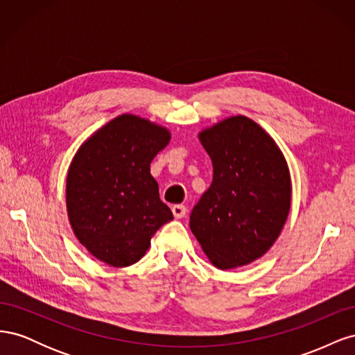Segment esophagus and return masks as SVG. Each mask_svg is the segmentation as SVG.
Here are the masks:
<instances>
[{
	"instance_id": "1",
	"label": "esophagus",
	"mask_w": 355,
	"mask_h": 355,
	"mask_svg": "<svg viewBox=\"0 0 355 355\" xmlns=\"http://www.w3.org/2000/svg\"><path fill=\"white\" fill-rule=\"evenodd\" d=\"M171 211H173L176 219H180V218H184L185 214H187V207L184 206V204H176V206L171 207Z\"/></svg>"
}]
</instances>
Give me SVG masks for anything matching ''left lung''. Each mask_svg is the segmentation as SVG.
<instances>
[{
  "label": "left lung",
  "mask_w": 355,
  "mask_h": 355,
  "mask_svg": "<svg viewBox=\"0 0 355 355\" xmlns=\"http://www.w3.org/2000/svg\"><path fill=\"white\" fill-rule=\"evenodd\" d=\"M213 164V182L192 209L189 227L219 270L259 259L280 235L290 211L287 161L265 128L244 115L198 133Z\"/></svg>",
  "instance_id": "left-lung-1"
}]
</instances>
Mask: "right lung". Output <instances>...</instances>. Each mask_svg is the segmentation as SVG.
Masks as SVG:
<instances>
[{"label":"right lung","mask_w":355,"mask_h":355,"mask_svg":"<svg viewBox=\"0 0 355 355\" xmlns=\"http://www.w3.org/2000/svg\"><path fill=\"white\" fill-rule=\"evenodd\" d=\"M170 137L168 128L123 114L73 155L67 178L68 219L75 237L98 261L115 268L136 263L153 235L173 219L149 168Z\"/></svg>","instance_id":"add662e5"}]
</instances>
